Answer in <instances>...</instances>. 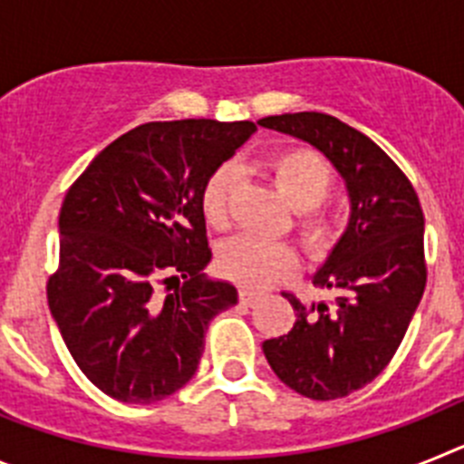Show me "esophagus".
<instances>
[{
    "label": "esophagus",
    "mask_w": 464,
    "mask_h": 464,
    "mask_svg": "<svg viewBox=\"0 0 464 464\" xmlns=\"http://www.w3.org/2000/svg\"><path fill=\"white\" fill-rule=\"evenodd\" d=\"M241 302H244L246 306H253L256 304V302H260L262 299V295L260 293H253V290H241Z\"/></svg>",
    "instance_id": "obj_1"
}]
</instances>
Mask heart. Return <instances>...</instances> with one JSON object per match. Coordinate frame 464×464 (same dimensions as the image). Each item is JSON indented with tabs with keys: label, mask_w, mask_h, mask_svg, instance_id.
<instances>
[{
	"label": "heart",
	"mask_w": 464,
	"mask_h": 464,
	"mask_svg": "<svg viewBox=\"0 0 464 464\" xmlns=\"http://www.w3.org/2000/svg\"><path fill=\"white\" fill-rule=\"evenodd\" d=\"M269 169L278 192L299 211L297 229L306 251L315 257H325L342 237L339 220L318 208L337 188V171L330 160L311 149H293L274 155ZM235 188V167L223 165L208 176L202 190V211L213 227L225 229L229 225V204ZM220 267L244 288L262 290L290 276L299 267V257L285 241L246 235L227 241L220 248Z\"/></svg>",
	"instance_id": "b5f03b06"
}]
</instances>
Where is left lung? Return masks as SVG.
Returning a JSON list of instances; mask_svg holds the SVG:
<instances>
[{"mask_svg":"<svg viewBox=\"0 0 464 464\" xmlns=\"http://www.w3.org/2000/svg\"><path fill=\"white\" fill-rule=\"evenodd\" d=\"M257 125L311 143L346 181L348 227L314 274L337 293L332 304H302L293 293V330L262 343L274 374L299 395L337 400L374 381L391 362L423 297V208L404 171L339 118L283 113Z\"/></svg>","mask_w":464,"mask_h":464,"instance_id":"1","label":"left lung"}]
</instances>
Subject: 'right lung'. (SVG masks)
<instances>
[{"label": "right lung", "instance_id": "add662e5", "mask_svg": "<svg viewBox=\"0 0 464 464\" xmlns=\"http://www.w3.org/2000/svg\"><path fill=\"white\" fill-rule=\"evenodd\" d=\"M256 130L251 121L146 122L69 188L48 306L81 372L113 400L150 404L181 391L211 318L237 304L232 283L202 274L211 260L202 190Z\"/></svg>", "mask_w": 464, "mask_h": 464}]
</instances>
